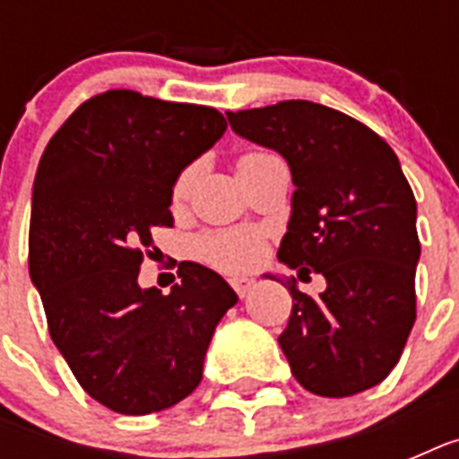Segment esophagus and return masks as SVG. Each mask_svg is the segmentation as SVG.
<instances>
[{"label":"esophagus","mask_w":459,"mask_h":459,"mask_svg":"<svg viewBox=\"0 0 459 459\" xmlns=\"http://www.w3.org/2000/svg\"><path fill=\"white\" fill-rule=\"evenodd\" d=\"M230 286H233V290H236L240 298H245V295L255 288V281L247 279V276H233V279H230Z\"/></svg>","instance_id":"obj_1"}]
</instances>
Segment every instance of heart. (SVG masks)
<instances>
[{
	"instance_id": "obj_1",
	"label": "heart",
	"mask_w": 459,
	"mask_h": 459,
	"mask_svg": "<svg viewBox=\"0 0 459 459\" xmlns=\"http://www.w3.org/2000/svg\"><path fill=\"white\" fill-rule=\"evenodd\" d=\"M259 157H264V154H245V157L238 159V169L257 161ZM195 173H197L195 166H187V169L178 173L171 193L176 204L186 200V195L190 193ZM259 247H262V238H259L257 230L252 229L219 230V233H209V236L200 240V255L214 266H219V269H243V266H250L259 255Z\"/></svg>"
}]
</instances>
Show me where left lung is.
<instances>
[{
    "instance_id": "1",
    "label": "left lung",
    "mask_w": 459,
    "mask_h": 459,
    "mask_svg": "<svg viewBox=\"0 0 459 459\" xmlns=\"http://www.w3.org/2000/svg\"><path fill=\"white\" fill-rule=\"evenodd\" d=\"M226 117L240 138L286 159L293 176L279 262L326 279L312 298L295 279L273 276L293 295L279 335L293 377L324 398L381 384L417 316V202L398 157L371 128L307 100Z\"/></svg>"
}]
</instances>
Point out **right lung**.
<instances>
[{
	"instance_id": "add662e5",
	"label": "right lung",
	"mask_w": 459,
	"mask_h": 459,
	"mask_svg": "<svg viewBox=\"0 0 459 459\" xmlns=\"http://www.w3.org/2000/svg\"><path fill=\"white\" fill-rule=\"evenodd\" d=\"M212 107L109 90L54 133L32 183L30 281L47 326L90 398L118 414L173 407L200 385L236 290L207 266H178L171 293L140 288L154 226H171L173 183L212 150Z\"/></svg>"
}]
</instances>
